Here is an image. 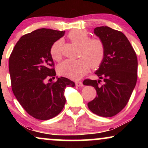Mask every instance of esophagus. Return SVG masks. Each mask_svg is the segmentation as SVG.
Returning <instances> with one entry per match:
<instances>
[{"mask_svg":"<svg viewBox=\"0 0 148 148\" xmlns=\"http://www.w3.org/2000/svg\"><path fill=\"white\" fill-rule=\"evenodd\" d=\"M75 85L76 86H77V87H83V86H84L83 83L81 82V81H76Z\"/></svg>","mask_w":148,"mask_h":148,"instance_id":"34e87169","label":"esophagus"}]
</instances>
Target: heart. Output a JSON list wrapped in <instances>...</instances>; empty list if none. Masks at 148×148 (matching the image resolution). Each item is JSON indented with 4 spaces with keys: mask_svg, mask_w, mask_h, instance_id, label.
Returning <instances> with one entry per match:
<instances>
[{
    "mask_svg": "<svg viewBox=\"0 0 148 148\" xmlns=\"http://www.w3.org/2000/svg\"><path fill=\"white\" fill-rule=\"evenodd\" d=\"M68 37L74 43L80 45L77 60H66L58 67V72L62 76L73 80L80 79L89 70L90 67L97 69L102 63L106 55L104 42L99 37H91L84 30H74L68 34ZM62 42L59 40L51 46L50 53L52 58L60 61L62 58Z\"/></svg>",
    "mask_w": 148,
    "mask_h": 148,
    "instance_id": "heart-1",
    "label": "heart"
}]
</instances>
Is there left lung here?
Returning a JSON list of instances; mask_svg holds the SVG:
<instances>
[{
  "mask_svg": "<svg viewBox=\"0 0 148 148\" xmlns=\"http://www.w3.org/2000/svg\"><path fill=\"white\" fill-rule=\"evenodd\" d=\"M94 33L104 42L106 55L95 72L100 79L84 81V85L92 86L97 91V97L88 106L95 114L112 117L125 108L136 84V53L122 32L101 26L95 28ZM101 79L105 82L102 85Z\"/></svg>",
  "mask_w": 148,
  "mask_h": 148,
  "instance_id": "left-lung-1",
  "label": "left lung"
}]
</instances>
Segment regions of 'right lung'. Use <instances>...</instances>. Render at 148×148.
Here are the masks:
<instances>
[{"instance_id": "right-lung-1", "label": "right lung", "mask_w": 148, "mask_h": 148, "mask_svg": "<svg viewBox=\"0 0 148 148\" xmlns=\"http://www.w3.org/2000/svg\"><path fill=\"white\" fill-rule=\"evenodd\" d=\"M64 35V31L49 28L35 30L19 39L10 56L13 93L23 109L37 120H49L58 115L66 101L64 88L75 86L64 77L48 84L45 81L49 77L55 79L51 47Z\"/></svg>"}]
</instances>
